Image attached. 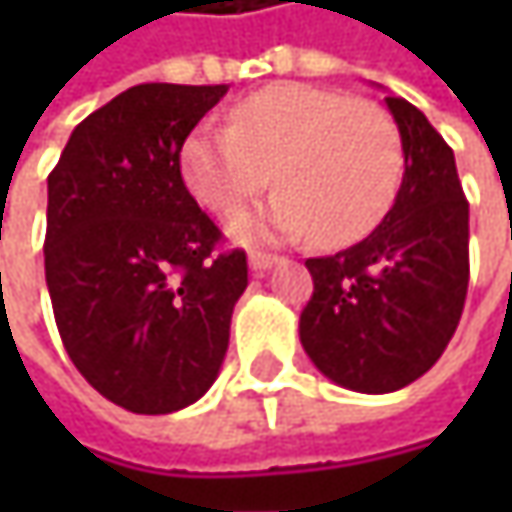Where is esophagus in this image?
Wrapping results in <instances>:
<instances>
[{
	"label": "esophagus",
	"instance_id": "34e87169",
	"mask_svg": "<svg viewBox=\"0 0 512 512\" xmlns=\"http://www.w3.org/2000/svg\"><path fill=\"white\" fill-rule=\"evenodd\" d=\"M275 263H278V257L275 255H263V252H252V255H249V266H252V272H255V275L269 272Z\"/></svg>",
	"mask_w": 512,
	"mask_h": 512
}]
</instances>
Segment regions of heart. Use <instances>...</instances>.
Here are the masks:
<instances>
[{
    "label": "heart",
    "instance_id": "1",
    "mask_svg": "<svg viewBox=\"0 0 512 512\" xmlns=\"http://www.w3.org/2000/svg\"><path fill=\"white\" fill-rule=\"evenodd\" d=\"M189 192L213 213H234L266 189L272 201L231 219L240 240L311 234L341 249L391 210L403 174L394 118L370 103L314 85H269L231 109L228 127H198L180 148Z\"/></svg>",
    "mask_w": 512,
    "mask_h": 512
}]
</instances>
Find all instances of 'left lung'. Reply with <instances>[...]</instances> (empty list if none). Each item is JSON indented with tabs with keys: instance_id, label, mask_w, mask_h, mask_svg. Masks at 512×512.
<instances>
[{
	"instance_id": "1",
	"label": "left lung",
	"mask_w": 512,
	"mask_h": 512,
	"mask_svg": "<svg viewBox=\"0 0 512 512\" xmlns=\"http://www.w3.org/2000/svg\"><path fill=\"white\" fill-rule=\"evenodd\" d=\"M403 142V183L356 246L305 260L314 296L299 317L308 358L335 385L388 394L424 376L468 290V201L448 142L403 97H385Z\"/></svg>"
}]
</instances>
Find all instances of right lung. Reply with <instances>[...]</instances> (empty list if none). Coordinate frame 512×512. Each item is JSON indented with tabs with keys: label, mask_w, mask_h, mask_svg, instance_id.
I'll list each match as a JSON object with an SVG mask.
<instances>
[{
	"label": "right lung",
	"mask_w": 512,
	"mask_h": 512,
	"mask_svg": "<svg viewBox=\"0 0 512 512\" xmlns=\"http://www.w3.org/2000/svg\"><path fill=\"white\" fill-rule=\"evenodd\" d=\"M228 85H133L91 112L47 177V287L64 350L115 406L207 394L249 284L246 252L189 195L180 148Z\"/></svg>",
	"instance_id": "obj_1"
}]
</instances>
